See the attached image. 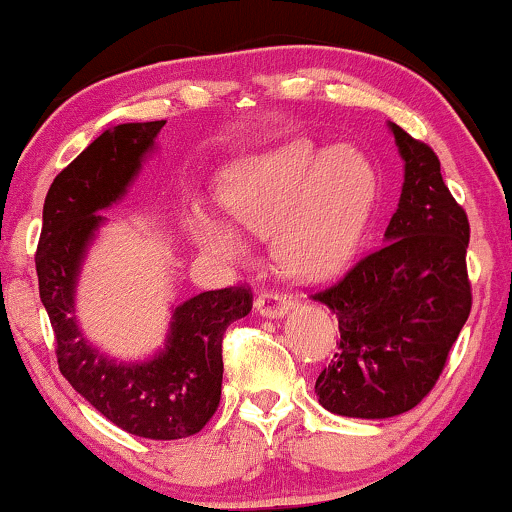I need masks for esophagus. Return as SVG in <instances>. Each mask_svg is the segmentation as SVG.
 Instances as JSON below:
<instances>
[{"mask_svg":"<svg viewBox=\"0 0 512 512\" xmlns=\"http://www.w3.org/2000/svg\"><path fill=\"white\" fill-rule=\"evenodd\" d=\"M289 308H292V299L280 292H266L256 299V311L261 313L263 318H270V320L285 318Z\"/></svg>","mask_w":512,"mask_h":512,"instance_id":"esophagus-1","label":"esophagus"}]
</instances>
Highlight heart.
Listing matches in <instances>:
<instances>
[{"label": "heart", "mask_w": 512, "mask_h": 512, "mask_svg": "<svg viewBox=\"0 0 512 512\" xmlns=\"http://www.w3.org/2000/svg\"><path fill=\"white\" fill-rule=\"evenodd\" d=\"M225 211L251 232L273 230V256L299 280L339 273L358 251L377 199V175L353 144L306 137L237 161L225 173ZM192 237L206 254L237 258L244 239L230 220L192 208Z\"/></svg>", "instance_id": "heart-1"}]
</instances>
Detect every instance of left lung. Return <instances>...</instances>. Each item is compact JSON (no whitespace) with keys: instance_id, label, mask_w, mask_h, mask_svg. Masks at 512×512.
Listing matches in <instances>:
<instances>
[{"instance_id":"obj_1","label":"left lung","mask_w":512,"mask_h":512,"mask_svg":"<svg viewBox=\"0 0 512 512\" xmlns=\"http://www.w3.org/2000/svg\"><path fill=\"white\" fill-rule=\"evenodd\" d=\"M403 161L399 206L384 244L315 294L339 320V351L315 380L334 415L384 420L437 384L470 315V223L441 178L437 154L387 123Z\"/></svg>"}]
</instances>
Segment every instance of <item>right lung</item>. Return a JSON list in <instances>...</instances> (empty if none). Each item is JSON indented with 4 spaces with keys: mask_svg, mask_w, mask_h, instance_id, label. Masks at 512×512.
Wrapping results in <instances>:
<instances>
[{
    "mask_svg": "<svg viewBox=\"0 0 512 512\" xmlns=\"http://www.w3.org/2000/svg\"><path fill=\"white\" fill-rule=\"evenodd\" d=\"M166 121L104 130L49 187L35 268L56 337L61 375L121 430L144 439H185L204 430L220 403L223 334L251 311L244 287L201 292L170 308L166 342L144 361H116L85 337L75 292L87 251L121 201Z\"/></svg>",
    "mask_w": 512,
    "mask_h": 512,
    "instance_id": "add662e5",
    "label": "right lung"
}]
</instances>
